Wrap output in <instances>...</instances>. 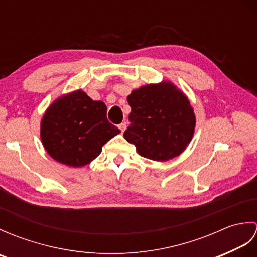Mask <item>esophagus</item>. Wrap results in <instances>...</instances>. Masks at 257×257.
Masks as SVG:
<instances>
[{
	"label": "esophagus",
	"mask_w": 257,
	"mask_h": 257,
	"mask_svg": "<svg viewBox=\"0 0 257 257\" xmlns=\"http://www.w3.org/2000/svg\"><path fill=\"white\" fill-rule=\"evenodd\" d=\"M118 128L120 129V132L123 133L124 130H125V128H127V124H125V122H122V123H120V124L118 125Z\"/></svg>",
	"instance_id": "obj_1"
}]
</instances>
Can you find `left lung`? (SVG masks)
I'll return each mask as SVG.
<instances>
[{"label":"left lung","instance_id":"left-lung-1","mask_svg":"<svg viewBox=\"0 0 257 257\" xmlns=\"http://www.w3.org/2000/svg\"><path fill=\"white\" fill-rule=\"evenodd\" d=\"M127 100L132 112L123 137L141 157L168 161L182 154L192 139L195 116L181 90L162 81L133 90Z\"/></svg>","mask_w":257,"mask_h":257}]
</instances>
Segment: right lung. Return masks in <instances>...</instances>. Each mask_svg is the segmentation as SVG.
<instances>
[{
    "label": "right lung",
    "mask_w": 257,
    "mask_h": 257,
    "mask_svg": "<svg viewBox=\"0 0 257 257\" xmlns=\"http://www.w3.org/2000/svg\"><path fill=\"white\" fill-rule=\"evenodd\" d=\"M107 107L83 90L59 97L41 122V139L53 159L84 167L100 155L102 146L120 133L107 120Z\"/></svg>",
    "instance_id": "add662e5"
}]
</instances>
